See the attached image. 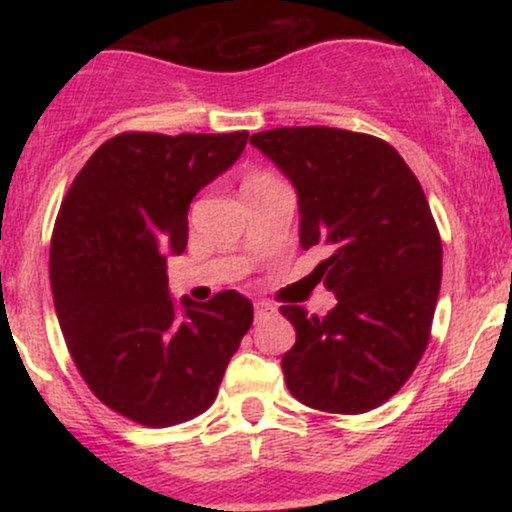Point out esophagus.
Listing matches in <instances>:
<instances>
[{
  "label": "esophagus",
  "mask_w": 512,
  "mask_h": 512,
  "mask_svg": "<svg viewBox=\"0 0 512 512\" xmlns=\"http://www.w3.org/2000/svg\"><path fill=\"white\" fill-rule=\"evenodd\" d=\"M272 305L269 303H264V301H255V320H262L264 315H269L272 313Z\"/></svg>",
  "instance_id": "obj_1"
}]
</instances>
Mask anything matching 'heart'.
Listing matches in <instances>:
<instances>
[{
  "label": "heart",
  "mask_w": 512,
  "mask_h": 512,
  "mask_svg": "<svg viewBox=\"0 0 512 512\" xmlns=\"http://www.w3.org/2000/svg\"><path fill=\"white\" fill-rule=\"evenodd\" d=\"M262 180H274V178H269V175H255V178H250L248 182H262Z\"/></svg>",
  "instance_id": "obj_1"
}]
</instances>
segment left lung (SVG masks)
Instances as JSON below:
<instances>
[{
  "label": "left lung",
  "mask_w": 512,
  "mask_h": 512,
  "mask_svg": "<svg viewBox=\"0 0 512 512\" xmlns=\"http://www.w3.org/2000/svg\"><path fill=\"white\" fill-rule=\"evenodd\" d=\"M293 182L303 250L330 257L317 279L337 296L325 317L281 305L296 344L281 358L305 407L363 414L385 404L424 356L443 276V245L419 180L390 144L334 127L250 137Z\"/></svg>",
  "instance_id": "1"
}]
</instances>
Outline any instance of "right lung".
<instances>
[{
  "instance_id": "right-lung-1",
  "label": "right lung",
  "mask_w": 512,
  "mask_h": 512,
  "mask_svg": "<svg viewBox=\"0 0 512 512\" xmlns=\"http://www.w3.org/2000/svg\"><path fill=\"white\" fill-rule=\"evenodd\" d=\"M248 132H125L108 139L62 199L50 284L64 342L105 407L149 428L211 407L252 325V303L168 293L166 260L187 245L190 202L243 154Z\"/></svg>"
}]
</instances>
